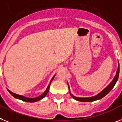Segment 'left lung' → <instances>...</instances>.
I'll use <instances>...</instances> for the list:
<instances>
[{"mask_svg": "<svg viewBox=\"0 0 122 122\" xmlns=\"http://www.w3.org/2000/svg\"><path fill=\"white\" fill-rule=\"evenodd\" d=\"M119 71H120V68H119V64H118V69H117V71L116 75H115V76L114 77V78H113V79L112 80V81L111 82H110V83L109 84H108L104 90H102L101 92L99 93L98 94H97L96 96H93V97H77L74 96L73 95H72L71 93L70 92V89H69V85H68V84H67L68 87H69V93H70L71 96V97H72L73 99H74L75 100H76V101H80V102H92V101H97V100H99V99H101L102 98L105 97L106 95H107L108 93L110 92V91L113 89V87H114L115 84H116L117 81V80H118V76H119Z\"/></svg>", "mask_w": 122, "mask_h": 122, "instance_id": "1", "label": "left lung"}]
</instances>
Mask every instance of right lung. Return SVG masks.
<instances>
[{
    "instance_id": "1",
    "label": "right lung",
    "mask_w": 122,
    "mask_h": 122,
    "mask_svg": "<svg viewBox=\"0 0 122 122\" xmlns=\"http://www.w3.org/2000/svg\"><path fill=\"white\" fill-rule=\"evenodd\" d=\"M55 76V75L53 77V78L51 79V81H50V83L49 84L48 86V87H47L46 90V91H45L43 93V94H41V96H38V97H37L31 98H31L26 97H24V96H20V95H18V94H15V93L12 92H11L10 91H9V89H7V90H8V91H9V92H10V94L11 95L13 96V97H14L15 98H16V99H20V100H21V101H25V102H37V101H40V100H41V99H42L43 98L45 97V96L47 95V94L48 93L49 90H50V85H51V82L53 80V79H54Z\"/></svg>"
}]
</instances>
